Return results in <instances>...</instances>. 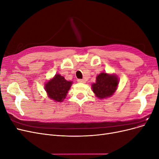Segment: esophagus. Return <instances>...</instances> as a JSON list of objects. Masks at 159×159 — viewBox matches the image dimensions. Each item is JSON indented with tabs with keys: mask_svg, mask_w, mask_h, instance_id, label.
<instances>
[{
	"mask_svg": "<svg viewBox=\"0 0 159 159\" xmlns=\"http://www.w3.org/2000/svg\"><path fill=\"white\" fill-rule=\"evenodd\" d=\"M77 81H78V82H79V83H85V81L84 80L78 79Z\"/></svg>",
	"mask_w": 159,
	"mask_h": 159,
	"instance_id": "34e87169",
	"label": "esophagus"
}]
</instances>
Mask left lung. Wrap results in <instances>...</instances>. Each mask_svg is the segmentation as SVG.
<instances>
[{"label":"left lung","mask_w":159,"mask_h":159,"mask_svg":"<svg viewBox=\"0 0 159 159\" xmlns=\"http://www.w3.org/2000/svg\"><path fill=\"white\" fill-rule=\"evenodd\" d=\"M119 84L115 74H107L102 72L96 78V82L91 85L93 93L99 99H105L113 95Z\"/></svg>","instance_id":"left-lung-1"}]
</instances>
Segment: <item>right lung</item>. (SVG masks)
<instances>
[{
	"mask_svg": "<svg viewBox=\"0 0 159 159\" xmlns=\"http://www.w3.org/2000/svg\"><path fill=\"white\" fill-rule=\"evenodd\" d=\"M72 81H67L64 77L56 74L45 84V90L48 97L56 102H61L66 98Z\"/></svg>",
	"mask_w": 159,
	"mask_h": 159,
	"instance_id": "1",
	"label": "right lung"
}]
</instances>
